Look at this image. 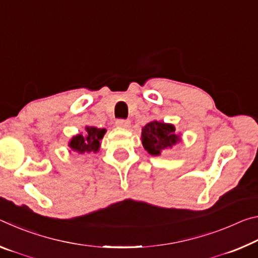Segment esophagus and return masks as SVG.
Listing matches in <instances>:
<instances>
[{
	"mask_svg": "<svg viewBox=\"0 0 258 258\" xmlns=\"http://www.w3.org/2000/svg\"><path fill=\"white\" fill-rule=\"evenodd\" d=\"M116 126L117 127H121V128H128L131 126V121L127 119H117Z\"/></svg>",
	"mask_w": 258,
	"mask_h": 258,
	"instance_id": "34e87169",
	"label": "esophagus"
}]
</instances>
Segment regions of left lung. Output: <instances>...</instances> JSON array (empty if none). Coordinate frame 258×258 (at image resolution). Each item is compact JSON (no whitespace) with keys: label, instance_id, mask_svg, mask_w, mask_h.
<instances>
[{"label":"left lung","instance_id":"8db88e82","mask_svg":"<svg viewBox=\"0 0 258 258\" xmlns=\"http://www.w3.org/2000/svg\"><path fill=\"white\" fill-rule=\"evenodd\" d=\"M141 141L145 149L151 156H159L182 141L181 134L176 133L173 124L151 120L142 127Z\"/></svg>","mask_w":258,"mask_h":258}]
</instances>
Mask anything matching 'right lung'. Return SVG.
Listing matches in <instances>:
<instances>
[{
	"label": "right lung",
	"instance_id": "1",
	"mask_svg": "<svg viewBox=\"0 0 258 258\" xmlns=\"http://www.w3.org/2000/svg\"><path fill=\"white\" fill-rule=\"evenodd\" d=\"M106 128H98L95 126H86L84 134H77L69 140L68 147L71 151L78 152V154H91L97 152L101 147V140L106 134Z\"/></svg>",
	"mask_w": 258,
	"mask_h": 258
}]
</instances>
